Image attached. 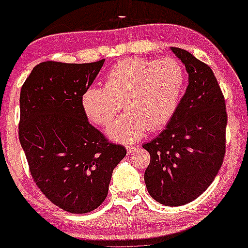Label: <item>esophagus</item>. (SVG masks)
<instances>
[{
    "label": "esophagus",
    "instance_id": "1",
    "mask_svg": "<svg viewBox=\"0 0 248 248\" xmlns=\"http://www.w3.org/2000/svg\"><path fill=\"white\" fill-rule=\"evenodd\" d=\"M137 147L138 146H134V145H127L126 149H127V151H128V154H131V152L133 151V150H136Z\"/></svg>",
    "mask_w": 248,
    "mask_h": 248
}]
</instances>
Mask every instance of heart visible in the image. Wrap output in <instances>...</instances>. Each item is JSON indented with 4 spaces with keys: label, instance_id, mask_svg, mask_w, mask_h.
<instances>
[{
    "label": "heart",
    "instance_id": "1",
    "mask_svg": "<svg viewBox=\"0 0 248 248\" xmlns=\"http://www.w3.org/2000/svg\"><path fill=\"white\" fill-rule=\"evenodd\" d=\"M186 81L184 66L172 57L122 60L110 68L106 87L91 85L85 90L81 107L90 121L107 126L124 104L127 111L107 132L117 141L133 142L149 129L157 131L171 121Z\"/></svg>",
    "mask_w": 248,
    "mask_h": 248
}]
</instances>
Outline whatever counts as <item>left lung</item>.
Listing matches in <instances>:
<instances>
[{
  "label": "left lung",
  "mask_w": 248,
  "mask_h": 248,
  "mask_svg": "<svg viewBox=\"0 0 248 248\" xmlns=\"http://www.w3.org/2000/svg\"><path fill=\"white\" fill-rule=\"evenodd\" d=\"M188 73V86L167 128L142 145L150 154L147 192L166 206L188 204L211 185L226 155V101L212 69L191 52L170 47Z\"/></svg>",
  "instance_id": "1"
}]
</instances>
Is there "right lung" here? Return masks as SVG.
<instances>
[{"mask_svg":"<svg viewBox=\"0 0 248 248\" xmlns=\"http://www.w3.org/2000/svg\"><path fill=\"white\" fill-rule=\"evenodd\" d=\"M103 63L42 62L20 91L19 140L30 172L44 196L71 214L93 211L104 202L112 170L126 156L81 107Z\"/></svg>","mask_w":248,"mask_h":248,"instance_id":"obj_1","label":"right lung"}]
</instances>
